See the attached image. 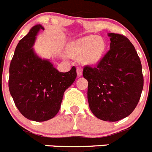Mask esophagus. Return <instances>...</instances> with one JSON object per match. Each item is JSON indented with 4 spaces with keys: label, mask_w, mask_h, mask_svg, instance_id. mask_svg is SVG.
Listing matches in <instances>:
<instances>
[{
    "label": "esophagus",
    "mask_w": 152,
    "mask_h": 152,
    "mask_svg": "<svg viewBox=\"0 0 152 152\" xmlns=\"http://www.w3.org/2000/svg\"><path fill=\"white\" fill-rule=\"evenodd\" d=\"M77 76H79V77L82 75V68H80V67L77 68Z\"/></svg>",
    "instance_id": "esophagus-1"
}]
</instances>
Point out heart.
<instances>
[{
    "instance_id": "obj_1",
    "label": "heart",
    "mask_w": 152,
    "mask_h": 152,
    "mask_svg": "<svg viewBox=\"0 0 152 152\" xmlns=\"http://www.w3.org/2000/svg\"><path fill=\"white\" fill-rule=\"evenodd\" d=\"M106 49V43L100 37L88 36L73 42L69 46V53L75 58L84 56V61L95 64L100 61Z\"/></svg>"
}]
</instances>
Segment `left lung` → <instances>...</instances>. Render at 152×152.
I'll list each match as a JSON object with an SVG mask.
<instances>
[{
	"label": "left lung",
	"instance_id": "obj_1",
	"mask_svg": "<svg viewBox=\"0 0 152 152\" xmlns=\"http://www.w3.org/2000/svg\"><path fill=\"white\" fill-rule=\"evenodd\" d=\"M110 50L96 66L85 65L88 100L91 112L103 121L116 122L135 110L144 85L142 64L127 37L110 33Z\"/></svg>",
	"mask_w": 152,
	"mask_h": 152
}]
</instances>
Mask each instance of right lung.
Returning <instances> with one entry per match:
<instances>
[{
    "label": "right lung",
    "mask_w": 152,
    "mask_h": 152,
    "mask_svg": "<svg viewBox=\"0 0 152 152\" xmlns=\"http://www.w3.org/2000/svg\"><path fill=\"white\" fill-rule=\"evenodd\" d=\"M41 25L33 26L16 47L9 69V91L16 107L28 119L43 122L54 117L64 93L77 77L75 66L59 72L48 60L41 59L32 48Z\"/></svg>",
    "instance_id": "1"
}]
</instances>
